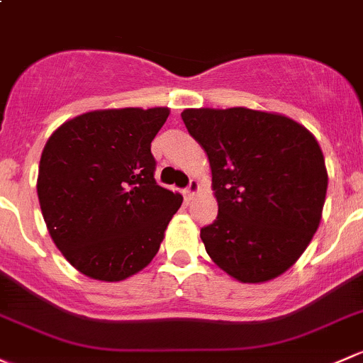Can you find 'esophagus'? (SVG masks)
<instances>
[{
  "label": "esophagus",
  "mask_w": 363,
  "mask_h": 363,
  "mask_svg": "<svg viewBox=\"0 0 363 363\" xmlns=\"http://www.w3.org/2000/svg\"><path fill=\"white\" fill-rule=\"evenodd\" d=\"M198 188H200V184H198L196 179H191V181H189V184H188V188L184 189V194L188 198H191V196H194V193L198 191Z\"/></svg>",
  "instance_id": "1"
}]
</instances>
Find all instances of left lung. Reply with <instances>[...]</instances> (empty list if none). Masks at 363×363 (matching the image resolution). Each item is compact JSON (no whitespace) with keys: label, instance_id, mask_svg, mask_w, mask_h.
I'll list each match as a JSON object with an SVG mask.
<instances>
[{"label":"left lung","instance_id":"1","mask_svg":"<svg viewBox=\"0 0 363 363\" xmlns=\"http://www.w3.org/2000/svg\"><path fill=\"white\" fill-rule=\"evenodd\" d=\"M181 116L207 152L219 205L200 231L207 254L243 284L280 277L322 219L329 177L316 139L277 113L201 108Z\"/></svg>","mask_w":363,"mask_h":363}]
</instances>
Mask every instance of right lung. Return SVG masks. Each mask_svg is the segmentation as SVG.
I'll return each instance as SVG.
<instances>
[{
  "mask_svg": "<svg viewBox=\"0 0 363 363\" xmlns=\"http://www.w3.org/2000/svg\"><path fill=\"white\" fill-rule=\"evenodd\" d=\"M169 108L90 111L52 133L38 198L53 243L79 273L120 281L146 268L182 203L155 181L151 143Z\"/></svg>",
  "mask_w": 363,
  "mask_h": 363,
  "instance_id": "right-lung-1",
  "label": "right lung"
}]
</instances>
